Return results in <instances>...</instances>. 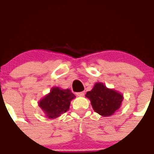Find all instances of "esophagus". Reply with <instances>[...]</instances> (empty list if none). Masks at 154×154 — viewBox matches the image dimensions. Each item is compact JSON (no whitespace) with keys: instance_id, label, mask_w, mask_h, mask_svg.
I'll return each mask as SVG.
<instances>
[{"instance_id":"obj_1","label":"esophagus","mask_w":154,"mask_h":154,"mask_svg":"<svg viewBox=\"0 0 154 154\" xmlns=\"http://www.w3.org/2000/svg\"><path fill=\"white\" fill-rule=\"evenodd\" d=\"M76 94H77V96H78V97H82V96H84V94H85V92L84 91L77 92V93H76Z\"/></svg>"}]
</instances>
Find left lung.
Here are the masks:
<instances>
[{"mask_svg": "<svg viewBox=\"0 0 154 154\" xmlns=\"http://www.w3.org/2000/svg\"><path fill=\"white\" fill-rule=\"evenodd\" d=\"M94 110L104 116H111L120 107L123 96L113 89L107 88L103 83H96L91 91L86 93Z\"/></svg>", "mask_w": 154, "mask_h": 154, "instance_id": "8db88e82", "label": "left lung"}]
</instances>
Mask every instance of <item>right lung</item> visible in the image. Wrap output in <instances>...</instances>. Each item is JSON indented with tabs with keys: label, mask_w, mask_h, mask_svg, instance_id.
I'll list each match as a JSON object with an SVG mask.
<instances>
[{
	"label": "right lung",
	"mask_w": 154,
	"mask_h": 154,
	"mask_svg": "<svg viewBox=\"0 0 154 154\" xmlns=\"http://www.w3.org/2000/svg\"><path fill=\"white\" fill-rule=\"evenodd\" d=\"M75 95L69 89L53 88L50 93L42 99L39 106L49 118H56L69 109L71 100Z\"/></svg>",
	"instance_id": "1"
}]
</instances>
